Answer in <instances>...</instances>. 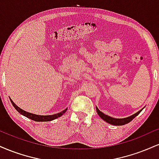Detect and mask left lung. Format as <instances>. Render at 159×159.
<instances>
[{
  "mask_svg": "<svg viewBox=\"0 0 159 159\" xmlns=\"http://www.w3.org/2000/svg\"><path fill=\"white\" fill-rule=\"evenodd\" d=\"M143 109H141V110L138 111V112L135 113V114L132 115V116H128V117H125V118H123V119H117V118L111 117V116H107V115L105 114L104 113L101 112V111L98 110V107H96V111H97L98 116H99L102 119L105 120V122H107V123L111 124V125H125V124L130 123V122L132 121V120L134 119L135 116H138V115L139 114L140 112H141V111L143 110Z\"/></svg>",
  "mask_w": 159,
  "mask_h": 159,
  "instance_id": "1",
  "label": "left lung"
}]
</instances>
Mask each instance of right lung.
I'll list each match as a JSON object with an SVG mask.
<instances>
[{
    "mask_svg": "<svg viewBox=\"0 0 159 159\" xmlns=\"http://www.w3.org/2000/svg\"><path fill=\"white\" fill-rule=\"evenodd\" d=\"M10 101H11V102H12V105H13V107H15V108L16 109V111H17L18 112H19L20 114H22L23 116H26V117H27V118H29V119L34 120V121H36V122L52 121V120H54L57 119V118L61 116L62 115L64 114V113L67 110V108H66V109H65L64 111H61V112L58 113V114H56L47 115V116H42V115H36V114H31V113L27 112V111H24L21 108H20L19 107H18L17 105H16V104L14 103L13 102H12V100L11 99V98H10Z\"/></svg>",
    "mask_w": 159,
    "mask_h": 159,
    "instance_id": "right-lung-1",
    "label": "right lung"
}]
</instances>
